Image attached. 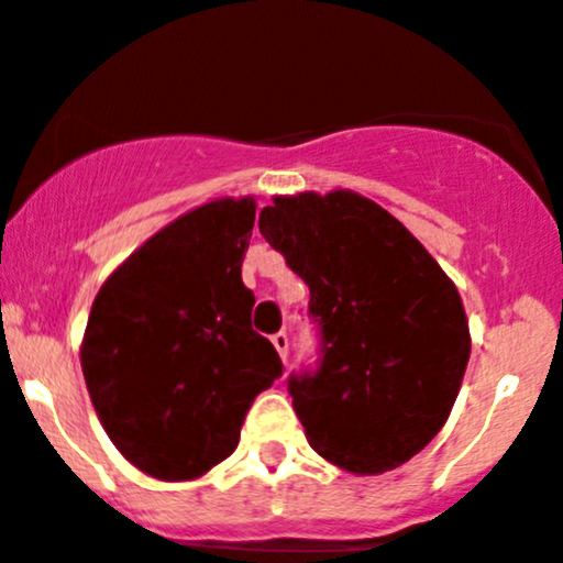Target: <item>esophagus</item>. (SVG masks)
<instances>
[{
    "instance_id": "obj_1",
    "label": "esophagus",
    "mask_w": 563,
    "mask_h": 563,
    "mask_svg": "<svg viewBox=\"0 0 563 563\" xmlns=\"http://www.w3.org/2000/svg\"><path fill=\"white\" fill-rule=\"evenodd\" d=\"M272 343H275V349H277V352H280V357L283 360H286L288 357V335H286V332H275V335H272Z\"/></svg>"
}]
</instances>
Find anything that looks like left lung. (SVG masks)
<instances>
[{"label":"left lung","instance_id":"8db88e82","mask_svg":"<svg viewBox=\"0 0 563 563\" xmlns=\"http://www.w3.org/2000/svg\"><path fill=\"white\" fill-rule=\"evenodd\" d=\"M258 228L310 288L319 360L288 376L308 443L363 476L412 460L449 420L471 357L456 286L354 192L275 198Z\"/></svg>","mask_w":563,"mask_h":563}]
</instances>
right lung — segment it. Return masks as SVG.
Instances as JSON below:
<instances>
[{
    "mask_svg": "<svg viewBox=\"0 0 563 563\" xmlns=\"http://www.w3.org/2000/svg\"><path fill=\"white\" fill-rule=\"evenodd\" d=\"M255 203L214 200L129 255L98 291L81 341L92 407L120 454L162 482L236 451L244 415L283 374L253 330L242 261Z\"/></svg>",
    "mask_w": 563,
    "mask_h": 563,
    "instance_id": "1",
    "label": "right lung"
}]
</instances>
